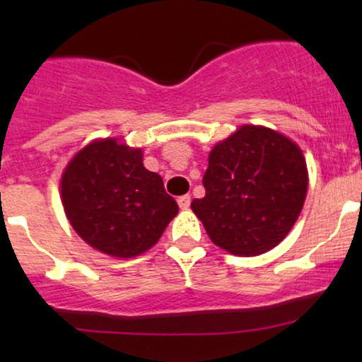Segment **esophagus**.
I'll return each instance as SVG.
<instances>
[{
	"mask_svg": "<svg viewBox=\"0 0 362 362\" xmlns=\"http://www.w3.org/2000/svg\"><path fill=\"white\" fill-rule=\"evenodd\" d=\"M177 203H178V206L182 208V210H187V208L191 206V196H189V194L180 196V198L177 199Z\"/></svg>",
	"mask_w": 362,
	"mask_h": 362,
	"instance_id": "esophagus-1",
	"label": "esophagus"
}]
</instances>
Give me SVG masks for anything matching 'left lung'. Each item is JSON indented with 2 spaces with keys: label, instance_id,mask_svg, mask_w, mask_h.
Wrapping results in <instances>:
<instances>
[{
  "label": "left lung",
  "instance_id": "8db88e82",
  "mask_svg": "<svg viewBox=\"0 0 362 362\" xmlns=\"http://www.w3.org/2000/svg\"><path fill=\"white\" fill-rule=\"evenodd\" d=\"M204 198L191 203L215 245L259 255L279 245L301 214L306 163L294 141L261 126H242L215 145L203 177Z\"/></svg>",
  "mask_w": 362,
  "mask_h": 362
}]
</instances>
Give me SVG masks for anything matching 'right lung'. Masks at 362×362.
Masks as SVG:
<instances>
[{
    "label": "right lung",
    "mask_w": 362,
    "mask_h": 362,
    "mask_svg": "<svg viewBox=\"0 0 362 362\" xmlns=\"http://www.w3.org/2000/svg\"><path fill=\"white\" fill-rule=\"evenodd\" d=\"M61 196L80 238L113 257L148 250L178 214L163 178L144 166L140 148L115 138L83 147L64 170Z\"/></svg>",
    "instance_id": "add662e5"
}]
</instances>
